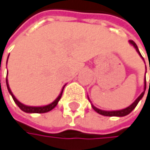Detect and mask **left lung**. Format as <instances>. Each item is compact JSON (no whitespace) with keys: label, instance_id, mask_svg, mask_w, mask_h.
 <instances>
[{"label":"left lung","instance_id":"obj_1","mask_svg":"<svg viewBox=\"0 0 150 150\" xmlns=\"http://www.w3.org/2000/svg\"><path fill=\"white\" fill-rule=\"evenodd\" d=\"M129 43L131 44V45H132L133 47H134V49L136 50V51L139 53V55H140L141 57H142V59L144 60V59L142 58V54H141V52H140V50H139V49H138V46L136 45V43L133 42V41H132V40H130L129 41ZM145 62V61H144ZM149 70H150V66H149ZM147 72V71H146ZM149 87H150V82H149ZM145 90H146V77H145V79H144V91L142 92V94L139 96V97L134 100V102L133 103H132L129 107H127V108H124V109H120V110H112V111H107V110H102V109H100V108H96L95 106H93L92 104H91V108L97 112V113H99L100 115H106V116H125V115H129L134 108H135V107L137 106V104L139 103V101H140L142 99V97H143V95H144V93H145ZM88 100H90V99H89V97H88ZM91 102V101H90Z\"/></svg>","mask_w":150,"mask_h":150}]
</instances>
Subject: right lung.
Wrapping results in <instances>:
<instances>
[{"mask_svg":"<svg viewBox=\"0 0 150 150\" xmlns=\"http://www.w3.org/2000/svg\"><path fill=\"white\" fill-rule=\"evenodd\" d=\"M7 62H8V59H7ZM6 84H7V88H8V91L9 94L12 96V99L14 100L15 103L18 106V108H19L22 111H24V112H25V113H38V114L46 113V112H49V111H50V110H52L53 108H54L58 105V102L59 101V100H60V98H61V96H62L63 90H64V88H65V86H66V84L63 86V88H62V90H61L59 95L57 97V99H56L54 101H53V102H51L50 104H48V105H45V106H40V107H33V106H26V105H24L23 103H21L20 101H18V100L16 99V97L13 95L11 90H10V88H9V86H8V79H7V78H6Z\"/></svg>","mask_w":150,"mask_h":150,"instance_id":"right-lung-1","label":"right lung"}]
</instances>
